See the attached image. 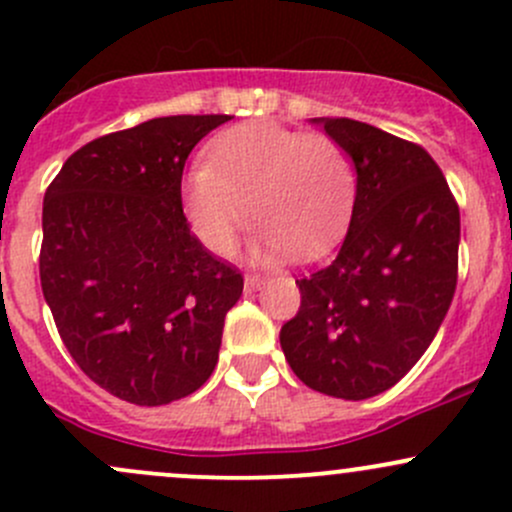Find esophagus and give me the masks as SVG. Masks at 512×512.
<instances>
[{
    "label": "esophagus",
    "mask_w": 512,
    "mask_h": 512,
    "mask_svg": "<svg viewBox=\"0 0 512 512\" xmlns=\"http://www.w3.org/2000/svg\"><path fill=\"white\" fill-rule=\"evenodd\" d=\"M262 282H265V277H260V274H247V277H245V289H250V292H252V289L260 287Z\"/></svg>",
    "instance_id": "esophagus-1"
}]
</instances>
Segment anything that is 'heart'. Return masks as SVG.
I'll return each mask as SVG.
<instances>
[{
	"instance_id": "b5f03b06",
	"label": "heart",
	"mask_w": 512,
	"mask_h": 512,
	"mask_svg": "<svg viewBox=\"0 0 512 512\" xmlns=\"http://www.w3.org/2000/svg\"><path fill=\"white\" fill-rule=\"evenodd\" d=\"M358 176L351 154L326 134L272 120L220 132L184 184L193 230L215 255H230L245 223L257 220L255 252L316 257L346 230Z\"/></svg>"
}]
</instances>
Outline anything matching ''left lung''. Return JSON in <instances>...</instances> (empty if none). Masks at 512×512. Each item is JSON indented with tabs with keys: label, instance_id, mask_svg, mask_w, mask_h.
<instances>
[{
	"label": "left lung",
	"instance_id": "1",
	"mask_svg": "<svg viewBox=\"0 0 512 512\" xmlns=\"http://www.w3.org/2000/svg\"><path fill=\"white\" fill-rule=\"evenodd\" d=\"M314 122L351 154L358 191L336 260L297 279L301 306L279 343L311 390L368 400L410 373L449 311L459 206L419 144L348 117Z\"/></svg>",
	"mask_w": 512,
	"mask_h": 512
}]
</instances>
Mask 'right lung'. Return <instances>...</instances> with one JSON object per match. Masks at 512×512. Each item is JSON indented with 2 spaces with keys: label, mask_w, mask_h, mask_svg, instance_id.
Listing matches in <instances>:
<instances>
[{
  "label": "right lung",
  "mask_w": 512,
  "mask_h": 512,
  "mask_svg": "<svg viewBox=\"0 0 512 512\" xmlns=\"http://www.w3.org/2000/svg\"><path fill=\"white\" fill-rule=\"evenodd\" d=\"M228 115H174L105 134L43 196L41 289L78 368L120 400L169 405L211 378L242 274L191 233L181 176Z\"/></svg>",
  "instance_id": "obj_1"
}]
</instances>
